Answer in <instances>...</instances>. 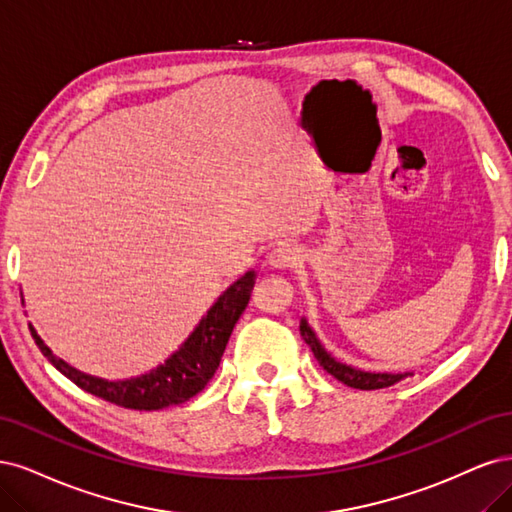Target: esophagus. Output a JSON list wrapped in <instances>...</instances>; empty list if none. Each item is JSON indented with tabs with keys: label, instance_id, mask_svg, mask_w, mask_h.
Returning a JSON list of instances; mask_svg holds the SVG:
<instances>
[{
	"label": "esophagus",
	"instance_id": "1",
	"mask_svg": "<svg viewBox=\"0 0 512 512\" xmlns=\"http://www.w3.org/2000/svg\"><path fill=\"white\" fill-rule=\"evenodd\" d=\"M298 259H300L298 249H295V246L289 244V242H278L274 249L268 253V263L272 268H278V270L293 268L295 261H298Z\"/></svg>",
	"mask_w": 512,
	"mask_h": 512
}]
</instances>
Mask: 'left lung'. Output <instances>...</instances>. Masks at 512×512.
I'll return each mask as SVG.
<instances>
[{"label":"left lung","mask_w":512,"mask_h":512,"mask_svg":"<svg viewBox=\"0 0 512 512\" xmlns=\"http://www.w3.org/2000/svg\"><path fill=\"white\" fill-rule=\"evenodd\" d=\"M300 332H302V338L304 342L310 346L312 353H315L317 361L323 366V370H327L329 374H332L334 378H338L340 383L349 385V387H355V389H385V387H391L398 381H402V378H408L412 376L410 372L406 374H374V372H364V370H355L351 366L346 364H340V361H336L332 355H327V351L321 346V342L317 340L315 332L308 327V323L302 319L300 323Z\"/></svg>","instance_id":"obj_1"}]
</instances>
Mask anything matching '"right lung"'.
I'll use <instances>...</instances> for the list:
<instances>
[{"label": "right lung", "instance_id": "1", "mask_svg": "<svg viewBox=\"0 0 512 512\" xmlns=\"http://www.w3.org/2000/svg\"><path fill=\"white\" fill-rule=\"evenodd\" d=\"M253 285L255 272H246L214 302L189 340L180 346L166 364L140 378H129V381L108 383L102 381V378H93L70 368L51 353V349L38 338L34 327L29 329L44 357L80 389L123 408L159 410L191 400L193 395L208 385L219 368V361L236 321L240 319L246 304H249Z\"/></svg>", "mask_w": 512, "mask_h": 512}]
</instances>
